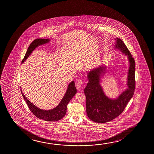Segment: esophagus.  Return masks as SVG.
I'll return each instance as SVG.
<instances>
[{"label": "esophagus", "mask_w": 154, "mask_h": 154, "mask_svg": "<svg viewBox=\"0 0 154 154\" xmlns=\"http://www.w3.org/2000/svg\"><path fill=\"white\" fill-rule=\"evenodd\" d=\"M75 84H76V88L79 89L82 87V81L81 79H78V80L76 81L75 82Z\"/></svg>", "instance_id": "obj_1"}]
</instances>
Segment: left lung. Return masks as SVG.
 <instances>
[{"instance_id":"1","label":"left lung","mask_w":154,"mask_h":154,"mask_svg":"<svg viewBox=\"0 0 154 154\" xmlns=\"http://www.w3.org/2000/svg\"><path fill=\"white\" fill-rule=\"evenodd\" d=\"M115 46L128 56L130 67L129 69L127 85L128 88L116 99L108 98L103 93L100 85V78L105 72V67L102 66L89 72V82L84 89L86 95V112L88 118L96 122H107L119 116L134 95L135 91V59L124 42L120 38H117Z\"/></svg>"}]
</instances>
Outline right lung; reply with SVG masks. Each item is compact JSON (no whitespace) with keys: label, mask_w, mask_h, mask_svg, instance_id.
Listing matches in <instances>:
<instances>
[{"label":"right lung","mask_w":154,"mask_h":154,"mask_svg":"<svg viewBox=\"0 0 154 154\" xmlns=\"http://www.w3.org/2000/svg\"><path fill=\"white\" fill-rule=\"evenodd\" d=\"M49 41V39L42 38H38L34 40L28 47L27 52L26 53L25 56L22 60V63L23 61H25V60H26L28 56L30 55L32 51H34L38 45L44 44L48 42ZM21 92L22 96L23 97V99H25L26 103L27 104L30 110L35 116H36L38 118L47 122H55L61 119V118L65 116L67 112L68 103H69L70 100L76 94L77 90L75 82L74 81H72L68 85L65 95H64L63 98L62 99L59 105L55 108L49 110H45L38 108L36 106L34 105L33 103H32L27 98V97H25V96L23 95V93H22L21 90Z\"/></svg>","instance_id":"right-lung-1"}]
</instances>
